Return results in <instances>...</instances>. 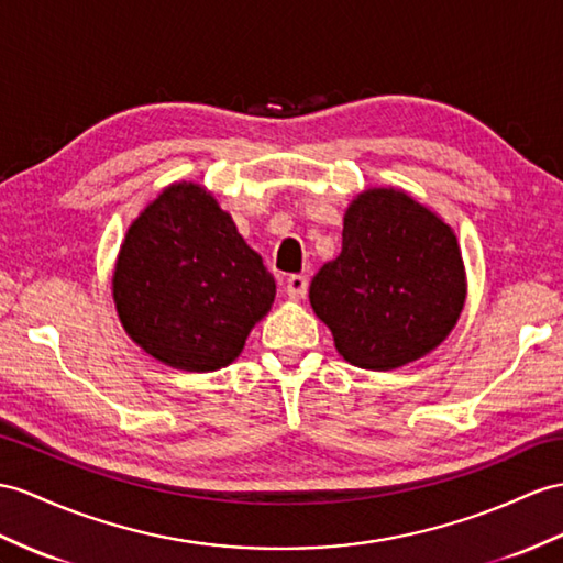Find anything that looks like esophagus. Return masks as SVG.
Returning <instances> with one entry per match:
<instances>
[{"instance_id":"obj_1","label":"esophagus","mask_w":563,"mask_h":563,"mask_svg":"<svg viewBox=\"0 0 563 563\" xmlns=\"http://www.w3.org/2000/svg\"><path fill=\"white\" fill-rule=\"evenodd\" d=\"M286 294H289L291 298H303L308 294L306 274H289V277H286Z\"/></svg>"}]
</instances>
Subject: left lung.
<instances>
[{
	"label": "left lung",
	"instance_id": "obj_1",
	"mask_svg": "<svg viewBox=\"0 0 563 563\" xmlns=\"http://www.w3.org/2000/svg\"><path fill=\"white\" fill-rule=\"evenodd\" d=\"M465 300L454 231L404 190L373 188L344 214L341 253L310 282V306L355 367L422 358L454 329Z\"/></svg>",
	"mask_w": 563,
	"mask_h": 563
}]
</instances>
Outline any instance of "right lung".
<instances>
[{"instance_id":"right-lung-1","label":"right lung","mask_w":563,"mask_h":563,"mask_svg":"<svg viewBox=\"0 0 563 563\" xmlns=\"http://www.w3.org/2000/svg\"><path fill=\"white\" fill-rule=\"evenodd\" d=\"M112 286L135 344L188 373L234 361L277 294L263 257L198 184L164 188L141 212L121 243Z\"/></svg>"}]
</instances>
